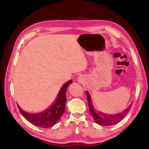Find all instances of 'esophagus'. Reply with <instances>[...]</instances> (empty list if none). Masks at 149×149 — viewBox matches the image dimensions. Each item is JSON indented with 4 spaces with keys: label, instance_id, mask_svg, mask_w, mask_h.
Instances as JSON below:
<instances>
[{
    "label": "esophagus",
    "instance_id": "obj_1",
    "mask_svg": "<svg viewBox=\"0 0 149 149\" xmlns=\"http://www.w3.org/2000/svg\"><path fill=\"white\" fill-rule=\"evenodd\" d=\"M83 77L81 76V75L78 76V77L77 78V81H78V82L81 83V82L83 81Z\"/></svg>",
    "mask_w": 149,
    "mask_h": 149
}]
</instances>
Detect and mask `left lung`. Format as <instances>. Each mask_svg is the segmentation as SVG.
Segmentation results:
<instances>
[{
	"instance_id": "8db88e82",
	"label": "left lung",
	"mask_w": 149,
	"mask_h": 149,
	"mask_svg": "<svg viewBox=\"0 0 149 149\" xmlns=\"http://www.w3.org/2000/svg\"><path fill=\"white\" fill-rule=\"evenodd\" d=\"M86 96L87 98V101L88 104V108L90 113L93 117L95 121L100 125L107 126H111L117 124V123L121 121L123 117L127 114L131 107V104L129 105L125 110L122 112L116 114H109L97 110L94 107L92 103V100L91 96L87 91H86Z\"/></svg>"
}]
</instances>
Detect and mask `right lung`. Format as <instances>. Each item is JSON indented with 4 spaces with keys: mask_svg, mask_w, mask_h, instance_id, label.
Wrapping results in <instances>:
<instances>
[{
    "mask_svg": "<svg viewBox=\"0 0 149 149\" xmlns=\"http://www.w3.org/2000/svg\"><path fill=\"white\" fill-rule=\"evenodd\" d=\"M72 83V81L71 80L66 82L61 87V91H59L57 98L53 104L42 112L35 113H28L23 111L17 105L19 111L26 120L35 126L43 128H48L53 126L60 120L65 111L67 87Z\"/></svg>",
    "mask_w": 149,
    "mask_h": 149,
    "instance_id": "add662e5",
    "label": "right lung"
}]
</instances>
